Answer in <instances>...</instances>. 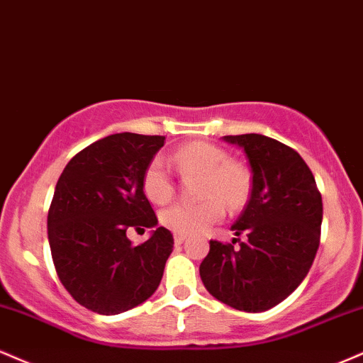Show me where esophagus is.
I'll list each match as a JSON object with an SVG mask.
<instances>
[{"instance_id":"esophagus-1","label":"esophagus","mask_w":363,"mask_h":363,"mask_svg":"<svg viewBox=\"0 0 363 363\" xmlns=\"http://www.w3.org/2000/svg\"><path fill=\"white\" fill-rule=\"evenodd\" d=\"M185 240L186 236H183V234H174V242H177V245H182V242H185Z\"/></svg>"}]
</instances>
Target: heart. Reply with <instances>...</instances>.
Returning a JSON list of instances; mask_svg holds the SVG:
<instances>
[{
	"mask_svg": "<svg viewBox=\"0 0 363 363\" xmlns=\"http://www.w3.org/2000/svg\"><path fill=\"white\" fill-rule=\"evenodd\" d=\"M172 161L186 177H199V203H173L161 212V223L174 234H199L219 223L225 203L231 211L250 197L251 177L246 166L231 161L225 149L208 143H190L173 152ZM143 189L149 200L166 203L173 197L174 182L163 157H152L143 174Z\"/></svg>",
	"mask_w": 363,
	"mask_h": 363,
	"instance_id": "1",
	"label": "heart"
}]
</instances>
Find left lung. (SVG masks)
I'll return each instance as SVG.
<instances>
[{"mask_svg":"<svg viewBox=\"0 0 363 363\" xmlns=\"http://www.w3.org/2000/svg\"><path fill=\"white\" fill-rule=\"evenodd\" d=\"M248 160L251 195L231 225L240 248L211 241L200 279L217 301L263 313L299 287L319 248L323 200L309 166L292 147L262 134L224 135Z\"/></svg>","mask_w":363,"mask_h":363,"instance_id":"obj_1","label":"left lung"}]
</instances>
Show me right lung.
<instances>
[{"instance_id": "obj_1", "label": "right lung", "mask_w": 363, "mask_h": 363, "mask_svg": "<svg viewBox=\"0 0 363 363\" xmlns=\"http://www.w3.org/2000/svg\"><path fill=\"white\" fill-rule=\"evenodd\" d=\"M164 146L163 135L112 134L79 151L66 164L47 217L55 270L76 302L113 316L143 304L163 279L173 234L157 228L144 195L143 174ZM152 228L134 247L129 228Z\"/></svg>"}]
</instances>
